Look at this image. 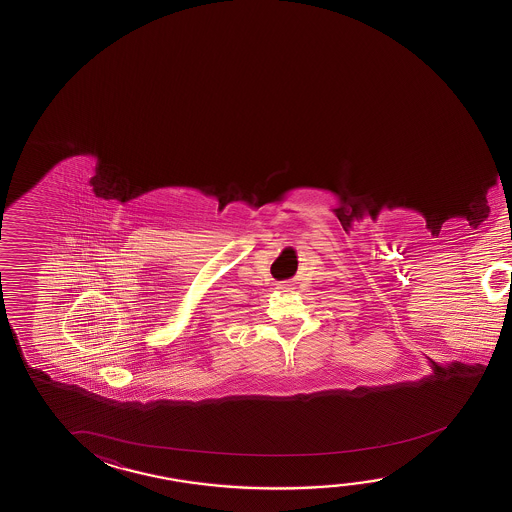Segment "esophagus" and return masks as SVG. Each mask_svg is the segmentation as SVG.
Returning a JSON list of instances; mask_svg holds the SVG:
<instances>
[{
  "instance_id": "34e87169",
  "label": "esophagus",
  "mask_w": 512,
  "mask_h": 512,
  "mask_svg": "<svg viewBox=\"0 0 512 512\" xmlns=\"http://www.w3.org/2000/svg\"><path fill=\"white\" fill-rule=\"evenodd\" d=\"M281 290H286V286H281Z\"/></svg>"
}]
</instances>
